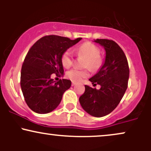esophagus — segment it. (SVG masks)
<instances>
[{
	"instance_id": "esophagus-1",
	"label": "esophagus",
	"mask_w": 151,
	"mask_h": 151,
	"mask_svg": "<svg viewBox=\"0 0 151 151\" xmlns=\"http://www.w3.org/2000/svg\"><path fill=\"white\" fill-rule=\"evenodd\" d=\"M76 85V83L75 82H74V81H72V86H75Z\"/></svg>"
}]
</instances>
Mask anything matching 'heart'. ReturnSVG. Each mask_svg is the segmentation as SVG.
Wrapping results in <instances>:
<instances>
[{
    "label": "heart",
    "mask_w": 151,
    "mask_h": 151,
    "mask_svg": "<svg viewBox=\"0 0 151 151\" xmlns=\"http://www.w3.org/2000/svg\"><path fill=\"white\" fill-rule=\"evenodd\" d=\"M78 55L86 57V60L84 63V67H88L92 71L98 70L103 63V58L99 55L100 49L93 43L84 42L76 50ZM62 64L66 68H69L73 62V56L70 50H67L62 54L61 58ZM89 76L87 70H79L74 68L67 72V77L74 82H79L83 78Z\"/></svg>",
    "instance_id": "1"
}]
</instances>
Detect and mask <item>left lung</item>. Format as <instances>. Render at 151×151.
<instances>
[{
  "mask_svg": "<svg viewBox=\"0 0 151 151\" xmlns=\"http://www.w3.org/2000/svg\"><path fill=\"white\" fill-rule=\"evenodd\" d=\"M104 48L105 60L96 74L89 79L93 85L101 86L99 89L85 85V91L79 97L83 109L92 116L108 115L117 106L128 86L129 68L122 49L113 40H94Z\"/></svg>",
  "mask_w": 151,
  "mask_h": 151,
  "instance_id": "1",
  "label": "left lung"
}]
</instances>
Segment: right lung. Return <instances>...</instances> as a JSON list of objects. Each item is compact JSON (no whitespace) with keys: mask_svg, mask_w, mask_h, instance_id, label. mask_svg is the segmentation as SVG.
Instances as JSON below:
<instances>
[{"mask_svg":"<svg viewBox=\"0 0 151 151\" xmlns=\"http://www.w3.org/2000/svg\"><path fill=\"white\" fill-rule=\"evenodd\" d=\"M81 39L72 40L58 35L45 36L28 51L22 67L20 86L26 104L34 112L50 113L60 104L72 82L66 79L55 82L51 75H64L62 54Z\"/></svg>","mask_w":151,"mask_h":151,"instance_id":"add662e5","label":"right lung"}]
</instances>
